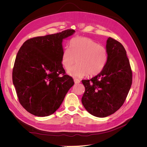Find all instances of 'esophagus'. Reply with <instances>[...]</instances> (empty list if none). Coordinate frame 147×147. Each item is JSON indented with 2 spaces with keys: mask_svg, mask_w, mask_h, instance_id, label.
Masks as SVG:
<instances>
[{
  "mask_svg": "<svg viewBox=\"0 0 147 147\" xmlns=\"http://www.w3.org/2000/svg\"><path fill=\"white\" fill-rule=\"evenodd\" d=\"M74 83L75 84H78V83H80V81L79 80H78V79H74Z\"/></svg>",
  "mask_w": 147,
  "mask_h": 147,
  "instance_id": "obj_1",
  "label": "esophagus"
}]
</instances>
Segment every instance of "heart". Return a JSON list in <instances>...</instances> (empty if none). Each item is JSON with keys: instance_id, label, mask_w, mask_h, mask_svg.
I'll return each instance as SVG.
<instances>
[{"instance_id": "b5f03b06", "label": "heart", "mask_w": 147, "mask_h": 147, "mask_svg": "<svg viewBox=\"0 0 147 147\" xmlns=\"http://www.w3.org/2000/svg\"><path fill=\"white\" fill-rule=\"evenodd\" d=\"M70 48L64 49L61 62L66 70L77 65L68 73L70 76L81 78L89 74L90 76L99 74L107 61L106 49L93 40L87 37H77L70 43Z\"/></svg>"}]
</instances>
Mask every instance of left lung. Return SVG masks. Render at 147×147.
<instances>
[{
    "instance_id": "left-lung-1",
    "label": "left lung",
    "mask_w": 147,
    "mask_h": 147,
    "mask_svg": "<svg viewBox=\"0 0 147 147\" xmlns=\"http://www.w3.org/2000/svg\"><path fill=\"white\" fill-rule=\"evenodd\" d=\"M107 61L101 72L82 83L85 91L84 107L93 116L104 118L114 113L126 100L132 84V70L126 51L119 42L109 37L106 42Z\"/></svg>"
}]
</instances>
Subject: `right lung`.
<instances>
[{
  "label": "right lung",
  "mask_w": 147,
  "mask_h": 147,
  "mask_svg": "<svg viewBox=\"0 0 147 147\" xmlns=\"http://www.w3.org/2000/svg\"><path fill=\"white\" fill-rule=\"evenodd\" d=\"M75 32L68 29L30 38L17 53L13 83L21 105L35 116L54 113L74 84L73 78L64 75L61 56L63 40Z\"/></svg>",
  "instance_id": "1"
}]
</instances>
